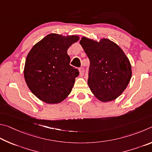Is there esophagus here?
<instances>
[{"label":"esophagus","mask_w":152,"mask_h":152,"mask_svg":"<svg viewBox=\"0 0 152 152\" xmlns=\"http://www.w3.org/2000/svg\"><path fill=\"white\" fill-rule=\"evenodd\" d=\"M79 74H80V75H84V72H85V70H84V69L83 68H80L79 69Z\"/></svg>","instance_id":"esophagus-1"}]
</instances>
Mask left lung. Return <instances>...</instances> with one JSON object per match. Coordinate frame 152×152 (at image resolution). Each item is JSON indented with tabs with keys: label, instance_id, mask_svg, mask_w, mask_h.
I'll list each match as a JSON object with an SVG mask.
<instances>
[{
	"label": "left lung",
	"instance_id": "1",
	"mask_svg": "<svg viewBox=\"0 0 152 152\" xmlns=\"http://www.w3.org/2000/svg\"><path fill=\"white\" fill-rule=\"evenodd\" d=\"M80 44L90 61L87 83L93 94L102 102L115 100L126 89L132 77L128 58L110 39L97 41L83 37Z\"/></svg>",
	"mask_w": 152,
	"mask_h": 152
}]
</instances>
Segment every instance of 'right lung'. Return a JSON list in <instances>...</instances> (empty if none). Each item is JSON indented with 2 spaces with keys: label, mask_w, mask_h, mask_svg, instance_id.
I'll use <instances>...</instances> for the list:
<instances>
[{
  "label": "right lung",
  "mask_w": 152,
  "mask_h": 152,
  "mask_svg": "<svg viewBox=\"0 0 152 152\" xmlns=\"http://www.w3.org/2000/svg\"><path fill=\"white\" fill-rule=\"evenodd\" d=\"M79 40L77 35L51 33L29 51L24 77L29 89L40 100L55 104L70 94L79 72L69 65L71 58L67 50Z\"/></svg>",
  "instance_id": "right-lung-1"
}]
</instances>
